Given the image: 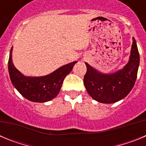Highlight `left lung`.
<instances>
[{
  "label": "left lung",
  "instance_id": "left-lung-1",
  "mask_svg": "<svg viewBox=\"0 0 146 146\" xmlns=\"http://www.w3.org/2000/svg\"><path fill=\"white\" fill-rule=\"evenodd\" d=\"M128 63L113 73H102L86 63L87 72L84 86L89 95L98 102L112 104L126 97L135 86L137 75L140 55L135 38Z\"/></svg>",
  "mask_w": 146,
  "mask_h": 146
}]
</instances>
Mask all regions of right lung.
Masks as SVG:
<instances>
[{
  "mask_svg": "<svg viewBox=\"0 0 146 146\" xmlns=\"http://www.w3.org/2000/svg\"><path fill=\"white\" fill-rule=\"evenodd\" d=\"M11 47L9 58V74L11 83L22 96L33 102H46L58 94L64 78L69 74L77 61L72 62L53 72L42 77H28L23 74L12 61Z\"/></svg>",
  "mask_w": 146,
  "mask_h": 146,
  "instance_id": "obj_1",
  "label": "right lung"
}]
</instances>
